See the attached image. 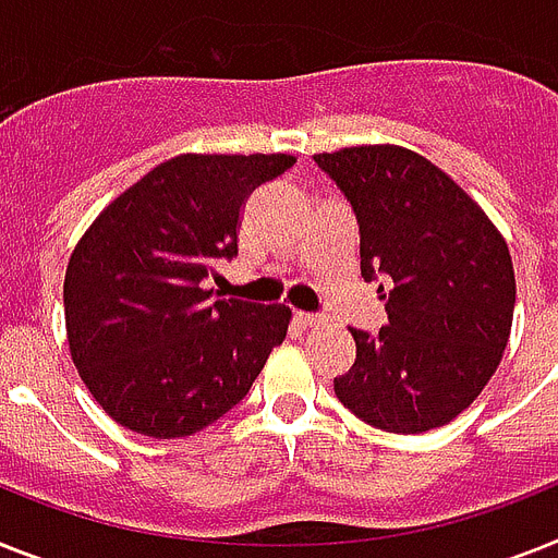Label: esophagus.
I'll use <instances>...</instances> for the list:
<instances>
[{
  "instance_id": "esophagus-1",
  "label": "esophagus",
  "mask_w": 558,
  "mask_h": 558,
  "mask_svg": "<svg viewBox=\"0 0 558 558\" xmlns=\"http://www.w3.org/2000/svg\"><path fill=\"white\" fill-rule=\"evenodd\" d=\"M296 325L299 328H319L322 319L319 316H313V313H296Z\"/></svg>"
}]
</instances>
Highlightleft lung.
<instances>
[{"label":"left lung","instance_id":"1","mask_svg":"<svg viewBox=\"0 0 558 558\" xmlns=\"http://www.w3.org/2000/svg\"><path fill=\"white\" fill-rule=\"evenodd\" d=\"M362 233V276H381L388 325L351 328L339 402L388 434H425L471 408L508 348L517 276L505 236L445 170L402 145L313 156Z\"/></svg>","mask_w":558,"mask_h":558}]
</instances>
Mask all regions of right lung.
I'll return each mask as SVG.
<instances>
[{
  "mask_svg": "<svg viewBox=\"0 0 558 558\" xmlns=\"http://www.w3.org/2000/svg\"><path fill=\"white\" fill-rule=\"evenodd\" d=\"M293 162L290 154H179L82 233L64 270L68 348L113 422L182 439L245 399L293 313L210 302L202 279L239 253L247 196Z\"/></svg>",
  "mask_w": 558,
  "mask_h": 558,
  "instance_id": "1",
  "label": "right lung"
}]
</instances>
